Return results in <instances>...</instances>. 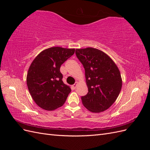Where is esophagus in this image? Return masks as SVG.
I'll return each mask as SVG.
<instances>
[{
    "instance_id": "esophagus-1",
    "label": "esophagus",
    "mask_w": 150,
    "mask_h": 150,
    "mask_svg": "<svg viewBox=\"0 0 150 150\" xmlns=\"http://www.w3.org/2000/svg\"><path fill=\"white\" fill-rule=\"evenodd\" d=\"M78 82H76L74 84H73V85L72 86V88H73V89H76V88L77 87V85H78Z\"/></svg>"
}]
</instances>
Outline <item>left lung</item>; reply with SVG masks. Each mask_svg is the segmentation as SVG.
Segmentation results:
<instances>
[{"label": "left lung", "mask_w": 150, "mask_h": 150, "mask_svg": "<svg viewBox=\"0 0 150 150\" xmlns=\"http://www.w3.org/2000/svg\"><path fill=\"white\" fill-rule=\"evenodd\" d=\"M85 69L88 93L81 97L85 108L93 112L106 110L115 102L122 87L120 70L111 58L98 49H76Z\"/></svg>", "instance_id": "obj_1"}]
</instances>
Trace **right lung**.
I'll list each match as a JSON object with an SVG mask.
<instances>
[{"label": "right lung", "instance_id": "obj_1", "mask_svg": "<svg viewBox=\"0 0 150 150\" xmlns=\"http://www.w3.org/2000/svg\"><path fill=\"white\" fill-rule=\"evenodd\" d=\"M75 49L52 47L39 53L29 68L27 85L35 103L47 111L64 104L71 91L62 81L61 66L74 54Z\"/></svg>", "mask_w": 150, "mask_h": 150}]
</instances>
